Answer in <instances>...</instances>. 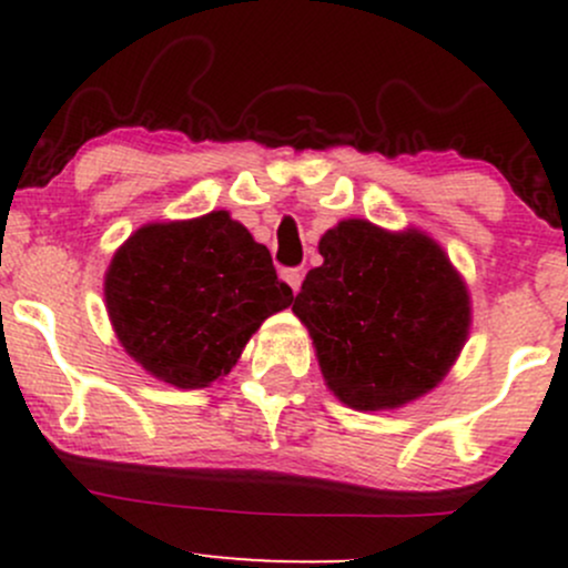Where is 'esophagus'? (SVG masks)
<instances>
[{"label": "esophagus", "instance_id": "1", "mask_svg": "<svg viewBox=\"0 0 568 568\" xmlns=\"http://www.w3.org/2000/svg\"><path fill=\"white\" fill-rule=\"evenodd\" d=\"M285 280V283L291 285L293 293H298V288H302V280H304V272L302 270H283V275H280Z\"/></svg>", "mask_w": 568, "mask_h": 568}]
</instances>
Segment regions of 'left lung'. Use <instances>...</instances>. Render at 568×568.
Here are the masks:
<instances>
[{
    "mask_svg": "<svg viewBox=\"0 0 568 568\" xmlns=\"http://www.w3.org/2000/svg\"><path fill=\"white\" fill-rule=\"evenodd\" d=\"M293 312L323 379L357 410L400 408L438 387L470 334V293L425 232L347 219L321 237Z\"/></svg>",
    "mask_w": 568,
    "mask_h": 568,
    "instance_id": "1",
    "label": "left lung"
}]
</instances>
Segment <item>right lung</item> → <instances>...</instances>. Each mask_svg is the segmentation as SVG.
<instances>
[{"mask_svg": "<svg viewBox=\"0 0 568 568\" xmlns=\"http://www.w3.org/2000/svg\"><path fill=\"white\" fill-rule=\"evenodd\" d=\"M103 296L128 355L179 389L230 374L258 325L293 302L266 245L226 211L135 230L116 247Z\"/></svg>", "mask_w": 568, "mask_h": 568, "instance_id": "1", "label": "right lung"}]
</instances>
